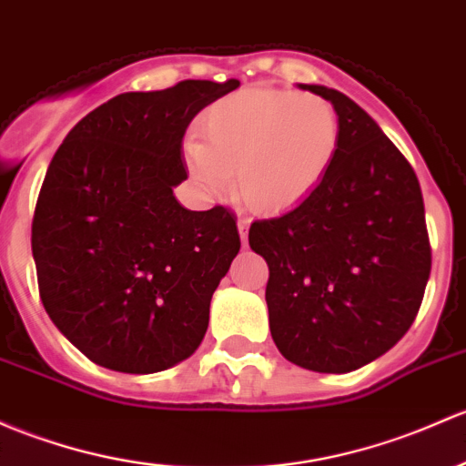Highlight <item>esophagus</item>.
Returning a JSON list of instances; mask_svg holds the SVG:
<instances>
[{"mask_svg":"<svg viewBox=\"0 0 466 466\" xmlns=\"http://www.w3.org/2000/svg\"><path fill=\"white\" fill-rule=\"evenodd\" d=\"M248 229H249V218H238V234H241L243 246L248 243Z\"/></svg>","mask_w":466,"mask_h":466,"instance_id":"esophagus-1","label":"esophagus"}]
</instances>
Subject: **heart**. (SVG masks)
I'll list each match as a JSON object with an SVG mask.
<instances>
[{"label":"heart","mask_w":466,"mask_h":466,"mask_svg":"<svg viewBox=\"0 0 466 466\" xmlns=\"http://www.w3.org/2000/svg\"><path fill=\"white\" fill-rule=\"evenodd\" d=\"M208 143L187 138L183 158L196 187L228 198L237 187L252 209L297 208L323 183L337 158L341 125L319 96L246 86L212 102L203 114Z\"/></svg>","instance_id":"obj_1"}]
</instances>
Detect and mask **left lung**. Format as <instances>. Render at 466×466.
Segmentation results:
<instances>
[{
    "label": "left lung",
    "instance_id": "obj_1",
    "mask_svg": "<svg viewBox=\"0 0 466 466\" xmlns=\"http://www.w3.org/2000/svg\"><path fill=\"white\" fill-rule=\"evenodd\" d=\"M335 106L337 158L303 203L254 220L266 258L270 332L279 352L315 373H350L406 335L431 274L418 176L380 125L337 89L297 85Z\"/></svg>",
    "mask_w": 466,
    "mask_h": 466
}]
</instances>
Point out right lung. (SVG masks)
Segmentation results:
<instances>
[{
    "mask_svg": "<svg viewBox=\"0 0 466 466\" xmlns=\"http://www.w3.org/2000/svg\"><path fill=\"white\" fill-rule=\"evenodd\" d=\"M223 85L185 80L122 93L82 117L46 169L33 217L39 297L57 330L117 373L167 370L194 355L209 301L241 248L228 208L192 212L183 138Z\"/></svg>",
    "mask_w": 466,
    "mask_h": 466,
    "instance_id": "obj_1",
    "label": "right lung"
}]
</instances>
